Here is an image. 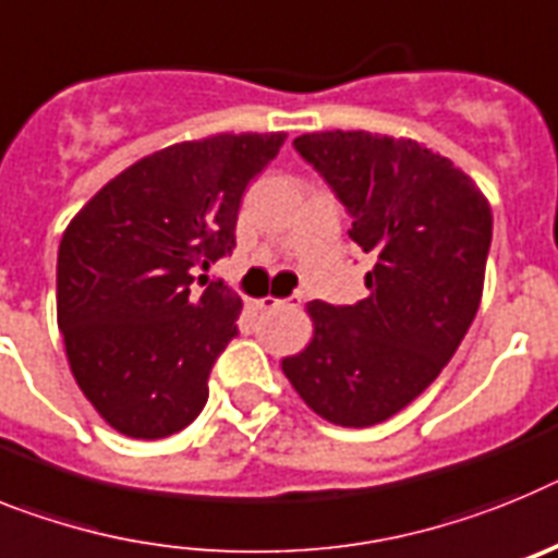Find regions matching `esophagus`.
<instances>
[{
    "mask_svg": "<svg viewBox=\"0 0 558 558\" xmlns=\"http://www.w3.org/2000/svg\"><path fill=\"white\" fill-rule=\"evenodd\" d=\"M300 300H303V294H292V298H286V300H280V298H264L258 303L260 308H264V312H280V308H294V306H300Z\"/></svg>",
    "mask_w": 558,
    "mask_h": 558,
    "instance_id": "34e87169",
    "label": "esophagus"
}]
</instances>
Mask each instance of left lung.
I'll use <instances>...</instances> for the list:
<instances>
[{"mask_svg":"<svg viewBox=\"0 0 558 558\" xmlns=\"http://www.w3.org/2000/svg\"><path fill=\"white\" fill-rule=\"evenodd\" d=\"M294 151L326 179L373 255L356 306L314 300V339L283 360L300 399L337 426H373L438 379L481 306L492 207L415 140L319 132Z\"/></svg>","mask_w":558,"mask_h":558,"instance_id":"1","label":"left lung"}]
</instances>
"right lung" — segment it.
Wrapping results in <instances>:
<instances>
[{"label":"right lung","instance_id":"right-lung-1","mask_svg":"<svg viewBox=\"0 0 558 558\" xmlns=\"http://www.w3.org/2000/svg\"><path fill=\"white\" fill-rule=\"evenodd\" d=\"M286 134H219L140 159L86 202L58 246V328L77 387L129 438L185 429L239 326L225 280L241 196Z\"/></svg>","mask_w":558,"mask_h":558}]
</instances>
